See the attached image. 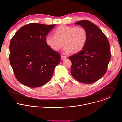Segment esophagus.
<instances>
[{
    "instance_id": "34e87169",
    "label": "esophagus",
    "mask_w": 122,
    "mask_h": 122,
    "mask_svg": "<svg viewBox=\"0 0 122 122\" xmlns=\"http://www.w3.org/2000/svg\"><path fill=\"white\" fill-rule=\"evenodd\" d=\"M61 58L62 59H66V57L65 56H61Z\"/></svg>"
}]
</instances>
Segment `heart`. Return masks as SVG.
Here are the masks:
<instances>
[{"mask_svg":"<svg viewBox=\"0 0 122 122\" xmlns=\"http://www.w3.org/2000/svg\"><path fill=\"white\" fill-rule=\"evenodd\" d=\"M54 36L48 35L45 39L47 45L53 50L58 51L63 47L66 54H76L84 47L87 38L85 29L80 26L61 25L53 31Z\"/></svg>","mask_w":122,"mask_h":122,"instance_id":"obj_1","label":"heart"}]
</instances>
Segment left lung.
Instances as JSON below:
<instances>
[{"label":"left lung","instance_id":"1","mask_svg":"<svg viewBox=\"0 0 122 122\" xmlns=\"http://www.w3.org/2000/svg\"><path fill=\"white\" fill-rule=\"evenodd\" d=\"M75 24L85 29L87 38L83 49L69 57L72 62L71 73L78 81L92 83L106 72L111 56L109 42L105 34L93 23L83 20Z\"/></svg>","mask_w":122,"mask_h":122}]
</instances>
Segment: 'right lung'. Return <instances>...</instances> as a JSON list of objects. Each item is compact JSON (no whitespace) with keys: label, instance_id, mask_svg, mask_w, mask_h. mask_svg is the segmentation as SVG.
Instances as JSON below:
<instances>
[{"label":"right lung","instance_id":"add662e5","mask_svg":"<svg viewBox=\"0 0 122 122\" xmlns=\"http://www.w3.org/2000/svg\"><path fill=\"white\" fill-rule=\"evenodd\" d=\"M55 25L31 23L15 34L10 44V62L15 77L31 88L47 83L53 76L60 55L46 43L45 38Z\"/></svg>","mask_w":122,"mask_h":122}]
</instances>
